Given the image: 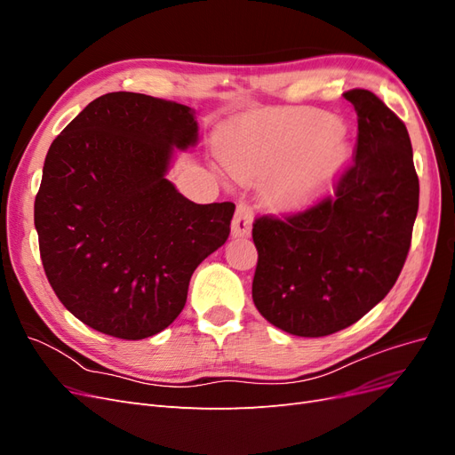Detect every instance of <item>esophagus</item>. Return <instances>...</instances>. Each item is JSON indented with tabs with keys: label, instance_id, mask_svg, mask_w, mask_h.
Listing matches in <instances>:
<instances>
[{
	"label": "esophagus",
	"instance_id": "34e87169",
	"mask_svg": "<svg viewBox=\"0 0 455 455\" xmlns=\"http://www.w3.org/2000/svg\"><path fill=\"white\" fill-rule=\"evenodd\" d=\"M252 209L246 203H239L235 218H233L231 224V235L233 237H246L251 233L252 228Z\"/></svg>",
	"mask_w": 455,
	"mask_h": 455
}]
</instances>
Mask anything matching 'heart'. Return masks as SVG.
<instances>
[{"instance_id": "heart-1", "label": "heart", "mask_w": 455, "mask_h": 455, "mask_svg": "<svg viewBox=\"0 0 455 455\" xmlns=\"http://www.w3.org/2000/svg\"><path fill=\"white\" fill-rule=\"evenodd\" d=\"M228 171L241 182H267L284 209L324 197L346 171L351 149L341 121L316 109L266 112L233 127L220 146Z\"/></svg>"}]
</instances>
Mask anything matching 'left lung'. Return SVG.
I'll use <instances>...</instances> for the list:
<instances>
[{
    "mask_svg": "<svg viewBox=\"0 0 455 455\" xmlns=\"http://www.w3.org/2000/svg\"><path fill=\"white\" fill-rule=\"evenodd\" d=\"M355 157L309 209L254 220L252 299L288 334L321 338L355 324L389 294L406 261L419 180L404 123L374 92L351 89Z\"/></svg>",
    "mask_w": 455,
    "mask_h": 455,
    "instance_id": "obj_1",
    "label": "left lung"
}]
</instances>
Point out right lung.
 Wrapping results in <instances>:
<instances>
[{
    "label": "right lung",
    "instance_id": "right-lung-1",
    "mask_svg": "<svg viewBox=\"0 0 455 455\" xmlns=\"http://www.w3.org/2000/svg\"><path fill=\"white\" fill-rule=\"evenodd\" d=\"M196 142L191 108L123 91L52 140L34 224L52 291L81 323L121 339L161 332L196 267L228 241L235 204H197L164 178L172 149Z\"/></svg>",
    "mask_w": 455,
    "mask_h": 455
}]
</instances>
